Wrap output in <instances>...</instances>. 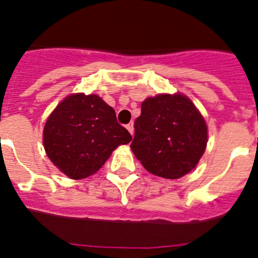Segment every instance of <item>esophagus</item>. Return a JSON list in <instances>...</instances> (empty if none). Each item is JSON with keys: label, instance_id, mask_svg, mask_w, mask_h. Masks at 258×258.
<instances>
[{"label": "esophagus", "instance_id": "34e87169", "mask_svg": "<svg viewBox=\"0 0 258 258\" xmlns=\"http://www.w3.org/2000/svg\"><path fill=\"white\" fill-rule=\"evenodd\" d=\"M126 129L129 131V133L133 136V133H134V124H133V122H129V124L126 125Z\"/></svg>", "mask_w": 258, "mask_h": 258}]
</instances>
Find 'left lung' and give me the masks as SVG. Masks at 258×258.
<instances>
[{"instance_id": "left-lung-1", "label": "left lung", "mask_w": 258, "mask_h": 258, "mask_svg": "<svg viewBox=\"0 0 258 258\" xmlns=\"http://www.w3.org/2000/svg\"><path fill=\"white\" fill-rule=\"evenodd\" d=\"M131 149L147 172L168 179L187 174L199 163L208 129L199 109L183 94H159L141 104Z\"/></svg>"}]
</instances>
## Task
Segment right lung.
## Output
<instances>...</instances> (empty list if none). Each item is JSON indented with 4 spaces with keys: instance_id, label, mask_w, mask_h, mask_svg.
<instances>
[{
    "instance_id": "obj_1",
    "label": "right lung",
    "mask_w": 258,
    "mask_h": 258,
    "mask_svg": "<svg viewBox=\"0 0 258 258\" xmlns=\"http://www.w3.org/2000/svg\"><path fill=\"white\" fill-rule=\"evenodd\" d=\"M131 141V133L116 120L115 109L95 94L66 97L44 127L47 157L72 179L97 173L117 146Z\"/></svg>"
}]
</instances>
